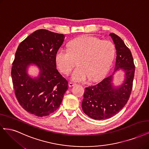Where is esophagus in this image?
<instances>
[{"label": "esophagus", "mask_w": 149, "mask_h": 149, "mask_svg": "<svg viewBox=\"0 0 149 149\" xmlns=\"http://www.w3.org/2000/svg\"><path fill=\"white\" fill-rule=\"evenodd\" d=\"M76 85V84H74V83H68V86H69V87H73V86H75Z\"/></svg>", "instance_id": "1"}]
</instances>
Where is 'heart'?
I'll return each instance as SVG.
<instances>
[{
    "mask_svg": "<svg viewBox=\"0 0 149 149\" xmlns=\"http://www.w3.org/2000/svg\"><path fill=\"white\" fill-rule=\"evenodd\" d=\"M115 54V45L110 40L86 36L72 40L69 49L60 47L56 53L55 60L65 74L71 72L78 61V66L71 75L72 81H97L107 73Z\"/></svg>",
    "mask_w": 149,
    "mask_h": 149,
    "instance_id": "heart-1",
    "label": "heart"
}]
</instances>
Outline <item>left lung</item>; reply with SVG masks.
<instances>
[{
	"label": "left lung",
	"instance_id": "obj_1",
	"mask_svg": "<svg viewBox=\"0 0 149 149\" xmlns=\"http://www.w3.org/2000/svg\"><path fill=\"white\" fill-rule=\"evenodd\" d=\"M116 50L113 72L95 86L85 88L82 109L94 120H106L117 114L126 104L132 88L135 66L130 50L118 36L110 33ZM122 71L124 80L120 85L114 84V75Z\"/></svg>",
	"mask_w": 149,
	"mask_h": 149
}]
</instances>
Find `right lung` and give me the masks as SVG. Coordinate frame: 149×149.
Listing matches in <instances>:
<instances>
[{
    "label": "right lung",
    "mask_w": 149,
    "mask_h": 149,
    "mask_svg": "<svg viewBox=\"0 0 149 149\" xmlns=\"http://www.w3.org/2000/svg\"><path fill=\"white\" fill-rule=\"evenodd\" d=\"M65 35L38 29L19 44L15 53L11 75L15 93L23 109L38 116L57 110L68 89V81L57 69L55 55ZM31 65L39 69L38 75L28 74Z\"/></svg>",
    "instance_id": "1"
}]
</instances>
